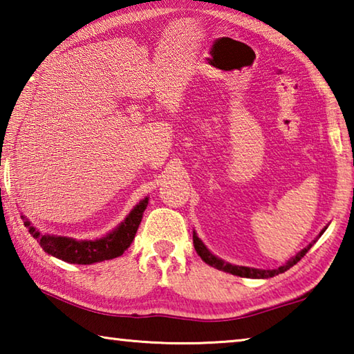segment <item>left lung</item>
<instances>
[{
  "mask_svg": "<svg viewBox=\"0 0 354 354\" xmlns=\"http://www.w3.org/2000/svg\"><path fill=\"white\" fill-rule=\"evenodd\" d=\"M325 230H326V227H325ZM325 230L320 232V236L323 234V232H325ZM194 247H195L196 253H198V256L201 257L203 261H205L206 263H209V266H211V267L218 268V270H223L226 273L236 274V277H242V278L266 279V278H273V277H277V274H279V273H284V272L289 270L290 267L295 266V263L299 259H301L304 254L308 253V251L310 250V247H313V243H309L306 248L299 251L297 256H293L290 261H287L284 266H281L278 268H273V270H262V268H250V267H243V266H232V263H230V262H225L223 259H218L217 256H214L211 251L206 248V245L200 241L195 231H194Z\"/></svg>",
  "mask_w": 354,
  "mask_h": 354,
  "instance_id": "left-lung-1",
  "label": "left lung"
}]
</instances>
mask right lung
<instances>
[{
	"mask_svg": "<svg viewBox=\"0 0 354 354\" xmlns=\"http://www.w3.org/2000/svg\"><path fill=\"white\" fill-rule=\"evenodd\" d=\"M147 205L148 198H143L115 230L111 231L104 237L95 239V241H76V239L71 237L40 234L23 215L21 218L25 220V226L28 227L29 234L40 243V247L45 250V253L65 262L87 266V263L113 259V257L122 256L129 248V245L134 241L137 227L140 225L142 215L147 209Z\"/></svg>",
	"mask_w": 354,
	"mask_h": 354,
	"instance_id": "right-lung-1",
	"label": "right lung"
}]
</instances>
